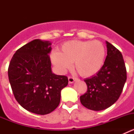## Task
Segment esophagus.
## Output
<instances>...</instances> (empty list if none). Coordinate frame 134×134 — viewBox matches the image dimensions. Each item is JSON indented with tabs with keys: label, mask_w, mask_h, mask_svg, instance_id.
Returning a JSON list of instances; mask_svg holds the SVG:
<instances>
[{
	"label": "esophagus",
	"mask_w": 134,
	"mask_h": 134,
	"mask_svg": "<svg viewBox=\"0 0 134 134\" xmlns=\"http://www.w3.org/2000/svg\"><path fill=\"white\" fill-rule=\"evenodd\" d=\"M76 78L73 77V76H69L68 77V82H69V83H73L76 80Z\"/></svg>",
	"instance_id": "esophagus-1"
}]
</instances>
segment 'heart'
Listing matches in <instances>:
<instances>
[{
	"mask_svg": "<svg viewBox=\"0 0 134 134\" xmlns=\"http://www.w3.org/2000/svg\"><path fill=\"white\" fill-rule=\"evenodd\" d=\"M106 49L99 40L66 41L60 51L50 54L51 61L61 72H65L74 63V68L80 76L91 77L97 74L105 62Z\"/></svg>",
	"mask_w": 134,
	"mask_h": 134,
	"instance_id": "heart-1",
	"label": "heart"
}]
</instances>
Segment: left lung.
Segmentation results:
<instances>
[{"instance_id": "8db88e82", "label": "left lung", "mask_w": 134, "mask_h": 134, "mask_svg": "<svg viewBox=\"0 0 134 134\" xmlns=\"http://www.w3.org/2000/svg\"><path fill=\"white\" fill-rule=\"evenodd\" d=\"M107 55L99 72L85 80L87 91L80 96L82 105L88 109L101 111L118 100L127 79V71L120 51L106 41Z\"/></svg>"}]
</instances>
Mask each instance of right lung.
Listing matches in <instances>:
<instances>
[{"mask_svg":"<svg viewBox=\"0 0 134 134\" xmlns=\"http://www.w3.org/2000/svg\"><path fill=\"white\" fill-rule=\"evenodd\" d=\"M51 43L35 40L16 50L8 76L16 101L31 113L46 115L60 102L61 91L68 83L66 76L53 74L49 54Z\"/></svg>","mask_w":134,"mask_h":134,"instance_id":"1","label":"right lung"}]
</instances>
